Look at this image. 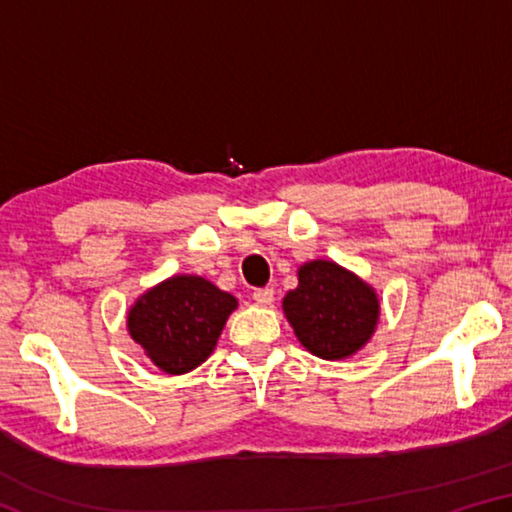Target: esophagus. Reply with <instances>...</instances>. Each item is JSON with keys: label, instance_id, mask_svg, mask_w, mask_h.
<instances>
[{"label": "esophagus", "instance_id": "esophagus-1", "mask_svg": "<svg viewBox=\"0 0 512 512\" xmlns=\"http://www.w3.org/2000/svg\"><path fill=\"white\" fill-rule=\"evenodd\" d=\"M253 300L257 305H271L273 302V289L271 287H262L253 291Z\"/></svg>", "mask_w": 512, "mask_h": 512}]
</instances>
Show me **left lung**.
Instances as JSON below:
<instances>
[{"mask_svg": "<svg viewBox=\"0 0 512 512\" xmlns=\"http://www.w3.org/2000/svg\"><path fill=\"white\" fill-rule=\"evenodd\" d=\"M284 314L311 354L345 359L375 332L379 302L357 275L316 259L298 271V287L284 298Z\"/></svg>", "mask_w": 512, "mask_h": 512, "instance_id": "obj_1", "label": "left lung"}]
</instances>
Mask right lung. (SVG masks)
<instances>
[{
    "label": "right lung",
    "mask_w": 512,
    "mask_h": 512,
    "mask_svg": "<svg viewBox=\"0 0 512 512\" xmlns=\"http://www.w3.org/2000/svg\"><path fill=\"white\" fill-rule=\"evenodd\" d=\"M235 296L196 275H176L135 302L128 332L146 357L169 375H183L210 357Z\"/></svg>",
    "instance_id": "1"
}]
</instances>
